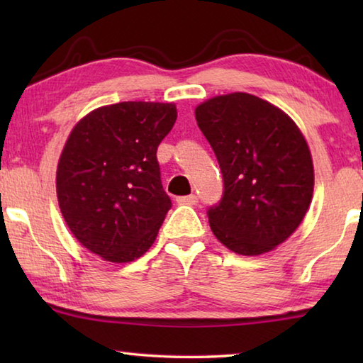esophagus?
Wrapping results in <instances>:
<instances>
[{
  "mask_svg": "<svg viewBox=\"0 0 363 363\" xmlns=\"http://www.w3.org/2000/svg\"><path fill=\"white\" fill-rule=\"evenodd\" d=\"M179 205H196L199 203V196L196 195H186V196H179L176 200Z\"/></svg>",
  "mask_w": 363,
  "mask_h": 363,
  "instance_id": "34e87169",
  "label": "esophagus"
}]
</instances>
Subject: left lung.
I'll return each instance as SVG.
<instances>
[{"instance_id": "8db88e82", "label": "left lung", "mask_w": 363, "mask_h": 363, "mask_svg": "<svg viewBox=\"0 0 363 363\" xmlns=\"http://www.w3.org/2000/svg\"><path fill=\"white\" fill-rule=\"evenodd\" d=\"M213 147L224 195L208 210L214 237L237 255L259 256L303 223L314 164L303 133L284 110L248 93L214 96L195 108Z\"/></svg>"}]
</instances>
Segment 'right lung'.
<instances>
[{"mask_svg":"<svg viewBox=\"0 0 363 363\" xmlns=\"http://www.w3.org/2000/svg\"><path fill=\"white\" fill-rule=\"evenodd\" d=\"M177 118L173 102L94 108L69 134L56 192L77 240L108 262H131L155 242L171 208L157 149Z\"/></svg>","mask_w":363,"mask_h":363,"instance_id":"add662e5","label":"right lung"}]
</instances>
